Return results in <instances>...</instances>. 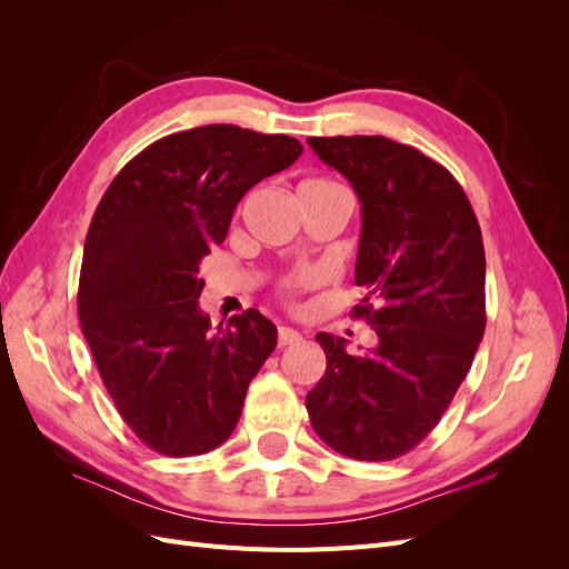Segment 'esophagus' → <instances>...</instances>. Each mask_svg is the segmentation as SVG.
<instances>
[{
    "label": "esophagus",
    "mask_w": 569,
    "mask_h": 569,
    "mask_svg": "<svg viewBox=\"0 0 569 569\" xmlns=\"http://www.w3.org/2000/svg\"><path fill=\"white\" fill-rule=\"evenodd\" d=\"M301 335L295 330V327H280L278 330V343L280 347H291V343H299Z\"/></svg>",
    "instance_id": "esophagus-1"
}]
</instances>
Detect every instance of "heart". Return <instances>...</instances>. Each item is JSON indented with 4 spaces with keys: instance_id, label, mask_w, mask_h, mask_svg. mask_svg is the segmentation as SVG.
Returning <instances> with one entry per match:
<instances>
[{
    "instance_id": "b5f03b06",
    "label": "heart",
    "mask_w": 569,
    "mask_h": 569,
    "mask_svg": "<svg viewBox=\"0 0 569 569\" xmlns=\"http://www.w3.org/2000/svg\"><path fill=\"white\" fill-rule=\"evenodd\" d=\"M330 184H335V182H330V180H322V178H313V180H306V182H301V187L299 189H318V187H330ZM303 282V278L301 280H295L291 282L289 287H297V284H301Z\"/></svg>"
}]
</instances>
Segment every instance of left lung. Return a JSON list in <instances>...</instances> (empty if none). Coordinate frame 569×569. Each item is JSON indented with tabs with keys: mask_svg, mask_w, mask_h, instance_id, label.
<instances>
[{
	"mask_svg": "<svg viewBox=\"0 0 569 569\" xmlns=\"http://www.w3.org/2000/svg\"><path fill=\"white\" fill-rule=\"evenodd\" d=\"M360 201L353 313L377 347L316 335L327 370L308 391L316 435L356 460H393L432 432L485 337V244L458 180L422 151L382 134L308 137Z\"/></svg>",
	"mask_w": 569,
	"mask_h": 569,
	"instance_id": "obj_1",
	"label": "left lung"
}]
</instances>
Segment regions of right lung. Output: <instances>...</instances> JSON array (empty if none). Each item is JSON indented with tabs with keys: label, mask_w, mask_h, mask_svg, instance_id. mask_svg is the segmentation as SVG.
Here are the masks:
<instances>
[{
	"label": "right lung",
	"mask_w": 569,
	"mask_h": 569,
	"mask_svg": "<svg viewBox=\"0 0 569 569\" xmlns=\"http://www.w3.org/2000/svg\"><path fill=\"white\" fill-rule=\"evenodd\" d=\"M301 151L287 134L201 126L149 144L101 197L84 239L78 313L101 382L149 449L213 451L278 347V327L256 308L209 332L197 272L226 242L239 199Z\"/></svg>",
	"instance_id": "right-lung-1"
}]
</instances>
